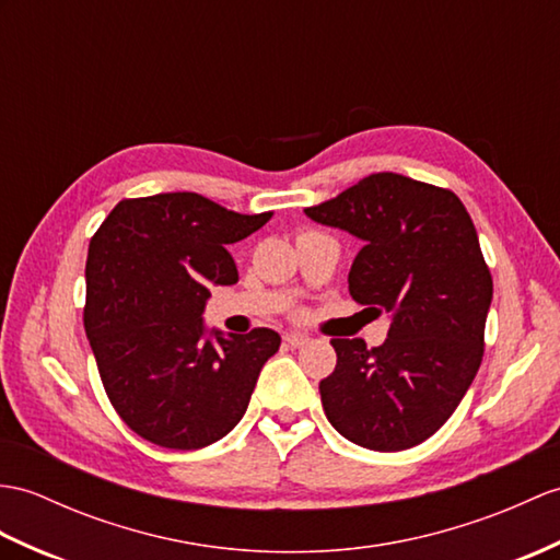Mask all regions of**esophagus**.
<instances>
[{
	"label": "esophagus",
	"mask_w": 560,
	"mask_h": 560,
	"mask_svg": "<svg viewBox=\"0 0 560 560\" xmlns=\"http://www.w3.org/2000/svg\"><path fill=\"white\" fill-rule=\"evenodd\" d=\"M283 343L291 346V348H303V346L310 343V336L298 334V331H289V334H283Z\"/></svg>",
	"instance_id": "34e87169"
}]
</instances>
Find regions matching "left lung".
Returning a JSON list of instances; mask_svg holds the SVG:
<instances>
[{
    "label": "left lung",
    "mask_w": 560,
    "mask_h": 560,
    "mask_svg": "<svg viewBox=\"0 0 560 560\" xmlns=\"http://www.w3.org/2000/svg\"><path fill=\"white\" fill-rule=\"evenodd\" d=\"M310 219L362 241L348 291L388 339H331L336 368L319 382L331 427L372 451L422 444L458 408L485 355L493 281L470 214L448 188L394 172L370 174Z\"/></svg>",
    "instance_id": "obj_1"
}]
</instances>
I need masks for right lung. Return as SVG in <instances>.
<instances>
[{
    "instance_id": "1",
    "label": "right lung",
    "mask_w": 560,
    "mask_h": 560,
    "mask_svg": "<svg viewBox=\"0 0 560 560\" xmlns=\"http://www.w3.org/2000/svg\"><path fill=\"white\" fill-rule=\"evenodd\" d=\"M271 214L160 192L121 200L90 238L85 334L109 402L138 436L195 451L241 422L281 336L257 327L210 341L202 310L212 285L238 281L229 245Z\"/></svg>"
}]
</instances>
